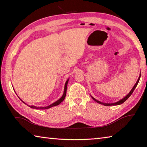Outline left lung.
Returning <instances> with one entry per match:
<instances>
[{
  "label": "left lung",
  "instance_id": "left-lung-1",
  "mask_svg": "<svg viewBox=\"0 0 147 147\" xmlns=\"http://www.w3.org/2000/svg\"><path fill=\"white\" fill-rule=\"evenodd\" d=\"M140 77H141V74H140V75H139V78H138V80H137L136 83L135 84V85H134V86L133 87V88L131 89V91H130V92H129V93L127 94V95H126V96H124V97L123 98H122L121 100H119L118 102H115V103H104V102H102L99 101V100H96V99H95V98H94V97H93V96H92L91 95V98H93L94 101L96 102H97V103H99V104H102V105H104V106H116V105H119V104H123V103L124 102H125L126 100H127V99H128L129 97H130L131 94H132V93H133L134 91V89H136V86H138V82H139V79H140Z\"/></svg>",
  "mask_w": 147,
  "mask_h": 147
}]
</instances>
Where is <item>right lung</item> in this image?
<instances>
[{
    "label": "right lung",
    "instance_id": "right-lung-1",
    "mask_svg": "<svg viewBox=\"0 0 147 147\" xmlns=\"http://www.w3.org/2000/svg\"><path fill=\"white\" fill-rule=\"evenodd\" d=\"M69 78L67 80V81H66V82H65V87H64V91H63V95H62V96L61 97L59 98V99H58V100L57 101H56V102H54V103H53V104H50L49 106H44V107H38V106H29V105H28V104H26L25 102H24L22 100H22V102H23V103H24L25 104H26L27 106H29L30 108H33V109H49V108H52V107H53V106H58V105H59V104H60L61 102H63V100L65 99V96H66V93H67V84H68V82H69ZM21 99V98H20Z\"/></svg>",
    "mask_w": 147,
    "mask_h": 147
}]
</instances>
